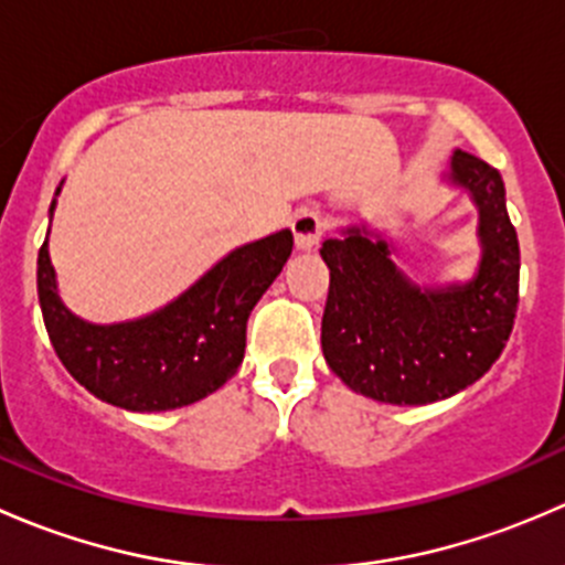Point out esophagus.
<instances>
[{"instance_id": "obj_1", "label": "esophagus", "mask_w": 565, "mask_h": 565, "mask_svg": "<svg viewBox=\"0 0 565 565\" xmlns=\"http://www.w3.org/2000/svg\"><path fill=\"white\" fill-rule=\"evenodd\" d=\"M324 230H328V218H324L319 210H306V213H300L298 218L292 221L295 243H298V248L303 250L317 248L319 241H322Z\"/></svg>"}]
</instances>
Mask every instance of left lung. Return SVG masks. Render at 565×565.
I'll use <instances>...</instances> for the list:
<instances>
[{"instance_id": "left-lung-1", "label": "left lung", "mask_w": 565, "mask_h": 565, "mask_svg": "<svg viewBox=\"0 0 565 565\" xmlns=\"http://www.w3.org/2000/svg\"><path fill=\"white\" fill-rule=\"evenodd\" d=\"M451 182L478 204L483 256L472 281L420 289L366 230L322 243L330 267L322 352L335 377L388 404L448 398L489 372L514 328L520 303V241L505 210L503 177L470 152L451 158Z\"/></svg>"}]
</instances>
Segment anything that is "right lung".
<instances>
[{
	"label": "right lung",
	"mask_w": 565,
	"mask_h": 565,
	"mask_svg": "<svg viewBox=\"0 0 565 565\" xmlns=\"http://www.w3.org/2000/svg\"><path fill=\"white\" fill-rule=\"evenodd\" d=\"M54 210V204H51ZM292 254V232L235 248L156 315L89 324L56 295L49 241L38 254V298L56 358L93 396L134 413L185 407L218 391L246 352L256 300Z\"/></svg>",
	"instance_id": "add662e5"
}]
</instances>
